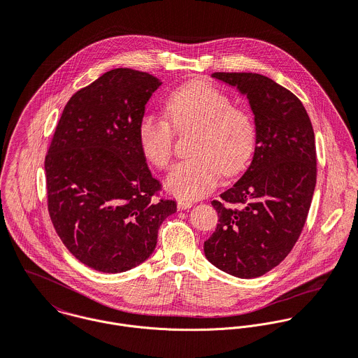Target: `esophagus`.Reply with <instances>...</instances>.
<instances>
[{"instance_id": "1", "label": "esophagus", "mask_w": 358, "mask_h": 358, "mask_svg": "<svg viewBox=\"0 0 358 358\" xmlns=\"http://www.w3.org/2000/svg\"><path fill=\"white\" fill-rule=\"evenodd\" d=\"M192 206H193V203H192V201H187V200H179V201H178V210H179V211L192 208Z\"/></svg>"}]
</instances>
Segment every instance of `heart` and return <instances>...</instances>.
I'll return each mask as SVG.
<instances>
[{
    "mask_svg": "<svg viewBox=\"0 0 358 358\" xmlns=\"http://www.w3.org/2000/svg\"><path fill=\"white\" fill-rule=\"evenodd\" d=\"M166 120L144 115L137 129L144 157L158 169L169 168L173 157V131L196 130L193 158L178 164L166 179V189L179 199H200L220 175L235 176L250 164L257 143L251 115L234 107L232 99L207 82H190L169 94Z\"/></svg>",
    "mask_w": 358,
    "mask_h": 358,
    "instance_id": "heart-1",
    "label": "heart"
}]
</instances>
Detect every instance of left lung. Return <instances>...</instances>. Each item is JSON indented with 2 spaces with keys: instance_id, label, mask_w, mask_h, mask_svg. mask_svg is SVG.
Returning a JSON list of instances; mask_svg holds the SVG:
<instances>
[{
  "instance_id": "8db88e82",
  "label": "left lung",
  "mask_w": 358,
  "mask_h": 358,
  "mask_svg": "<svg viewBox=\"0 0 358 358\" xmlns=\"http://www.w3.org/2000/svg\"><path fill=\"white\" fill-rule=\"evenodd\" d=\"M211 76L247 96L257 143L244 175L211 203L220 224L204 252L227 273L258 278L286 258L304 228L317 183L314 130L301 101L272 79L245 72Z\"/></svg>"
}]
</instances>
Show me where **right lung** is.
<instances>
[{
  "mask_svg": "<svg viewBox=\"0 0 358 358\" xmlns=\"http://www.w3.org/2000/svg\"><path fill=\"white\" fill-rule=\"evenodd\" d=\"M155 76L113 69L76 92L64 108L45 155L47 203L65 247L106 273L144 262L176 203L158 197L138 144L145 104L161 86Z\"/></svg>",
  "mask_w": 358,
  "mask_h": 358,
  "instance_id": "1",
  "label": "right lung"
}]
</instances>
